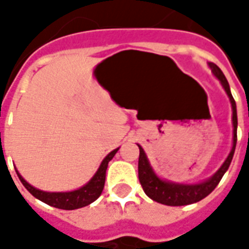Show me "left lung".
I'll return each instance as SVG.
<instances>
[{"instance_id": "obj_1", "label": "left lung", "mask_w": 249, "mask_h": 249, "mask_svg": "<svg viewBox=\"0 0 249 249\" xmlns=\"http://www.w3.org/2000/svg\"><path fill=\"white\" fill-rule=\"evenodd\" d=\"M209 68L212 69V73L217 77L221 82V85L224 88V90L230 97L231 105H232V124H233V145L231 149L230 155L225 159L223 165L220 167L217 172L214 173L212 178L205 180L203 183L197 184H178L171 183V181H165L157 176L156 173L153 172L151 164L146 159V155L144 149L139 145L140 148V156H139V180L144 192L146 193L148 197L155 200L157 203L165 204V205H171V207H180V205H188V204L197 203L204 197H207L209 193L213 191L214 188L217 187L220 183L221 178L224 176V173L228 171L230 164L232 161V157L235 153L236 141H237V113H236V103L232 93H231L230 84L225 78L224 73L221 71L219 66L209 62Z\"/></svg>"}]
</instances>
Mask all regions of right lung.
<instances>
[{"label":"right lung","mask_w":249,"mask_h":249,"mask_svg":"<svg viewBox=\"0 0 249 249\" xmlns=\"http://www.w3.org/2000/svg\"><path fill=\"white\" fill-rule=\"evenodd\" d=\"M119 148L114 149L109 153L108 156L105 157L101 162V165L97 169V172L94 173V176L90 178V181L85 184L84 187L71 192H44L37 188L32 187L29 183H26L24 178L16 171L18 175V178L21 183L24 184V187L29 191L36 198H38L41 201H44L48 205H52L54 208L66 209V211H71V209L82 208L87 207L94 200H97L98 196L101 195L104 189V184H105V173H107V168H108V162L113 159V156L117 153Z\"/></svg>","instance_id":"1"}]
</instances>
